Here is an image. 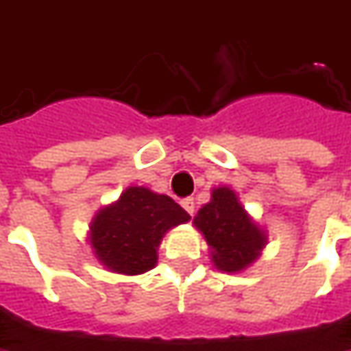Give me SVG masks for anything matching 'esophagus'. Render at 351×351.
<instances>
[{
    "mask_svg": "<svg viewBox=\"0 0 351 351\" xmlns=\"http://www.w3.org/2000/svg\"><path fill=\"white\" fill-rule=\"evenodd\" d=\"M180 204H182V207H184L186 213H188V215H194V211H195L194 197H184V199H182Z\"/></svg>",
    "mask_w": 351,
    "mask_h": 351,
    "instance_id": "1",
    "label": "esophagus"
}]
</instances>
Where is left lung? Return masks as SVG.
<instances>
[{
  "label": "left lung",
  "mask_w": 351,
  "mask_h": 351,
  "mask_svg": "<svg viewBox=\"0 0 351 351\" xmlns=\"http://www.w3.org/2000/svg\"><path fill=\"white\" fill-rule=\"evenodd\" d=\"M194 225L211 250L219 271L238 273L254 263L265 247V232L245 213L230 188L213 190L211 202L194 217Z\"/></svg>",
  "instance_id": "8db88e82"
}]
</instances>
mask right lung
<instances>
[{"label":"right lung","mask_w":351,"mask_h":351,"mask_svg":"<svg viewBox=\"0 0 351 351\" xmlns=\"http://www.w3.org/2000/svg\"><path fill=\"white\" fill-rule=\"evenodd\" d=\"M186 221L190 215L169 195L130 186L119 202L97 211L90 242L95 257L113 273L140 275L157 263V245L167 230Z\"/></svg>","instance_id":"obj_1"}]
</instances>
